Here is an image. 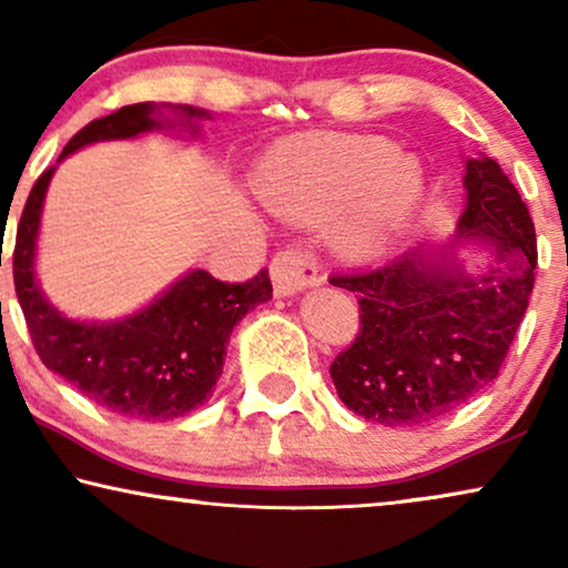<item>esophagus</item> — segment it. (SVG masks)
Masks as SVG:
<instances>
[{
  "instance_id": "34e87169",
  "label": "esophagus",
  "mask_w": 568,
  "mask_h": 568,
  "mask_svg": "<svg viewBox=\"0 0 568 568\" xmlns=\"http://www.w3.org/2000/svg\"><path fill=\"white\" fill-rule=\"evenodd\" d=\"M271 282L278 297H290L317 282V266L300 247H284L271 261Z\"/></svg>"
}]
</instances>
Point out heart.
<instances>
[{"instance_id":"1","label":"heart","mask_w":568,"mask_h":568,"mask_svg":"<svg viewBox=\"0 0 568 568\" xmlns=\"http://www.w3.org/2000/svg\"><path fill=\"white\" fill-rule=\"evenodd\" d=\"M258 191L271 212L297 224L328 222L348 206L336 245L375 255L414 216L424 175L383 136L321 134L276 146L261 165Z\"/></svg>"}]
</instances>
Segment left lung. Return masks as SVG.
I'll use <instances>...</instances> for the list:
<instances>
[{
	"instance_id": "left-lung-1",
	"label": "left lung",
	"mask_w": 568,
	"mask_h": 568,
	"mask_svg": "<svg viewBox=\"0 0 568 568\" xmlns=\"http://www.w3.org/2000/svg\"><path fill=\"white\" fill-rule=\"evenodd\" d=\"M463 185L455 243L331 276L362 313L331 377L338 398L369 422L414 426L463 406L499 375L525 317L538 266L532 216L499 162L468 160ZM463 242L493 251L486 272L468 275L456 263Z\"/></svg>"
}]
</instances>
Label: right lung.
Segmentation results:
<instances>
[{"label":"right lung","mask_w":568,"mask_h":568,"mask_svg":"<svg viewBox=\"0 0 568 568\" xmlns=\"http://www.w3.org/2000/svg\"><path fill=\"white\" fill-rule=\"evenodd\" d=\"M173 113L191 134H199L193 121L209 119L206 111L191 105H173ZM173 126L175 121L165 119L160 105H126L77 131L57 162L88 144ZM53 170L57 165L45 170L30 191L12 253L14 292L38 356L84 398L111 414L139 422H168L189 414L212 395L232 328L247 310L271 300L268 271L263 268L245 284H227L196 268L178 278L152 305L123 321L82 323L64 317L43 297L33 268L43 199Z\"/></svg>","instance_id":"right-lung-1"}]
</instances>
